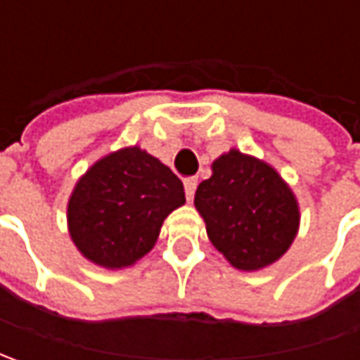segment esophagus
I'll return each mask as SVG.
<instances>
[{
  "mask_svg": "<svg viewBox=\"0 0 360 360\" xmlns=\"http://www.w3.org/2000/svg\"><path fill=\"white\" fill-rule=\"evenodd\" d=\"M196 186H198V180H196V178H186V180H184V190H186L188 200H192V198H194Z\"/></svg>",
  "mask_w": 360,
  "mask_h": 360,
  "instance_id": "obj_1",
  "label": "esophagus"
}]
</instances>
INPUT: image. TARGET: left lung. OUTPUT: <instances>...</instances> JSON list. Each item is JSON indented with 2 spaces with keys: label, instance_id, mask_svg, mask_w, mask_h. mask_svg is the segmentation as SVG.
<instances>
[{
  "label": "left lung",
  "instance_id": "obj_1",
  "mask_svg": "<svg viewBox=\"0 0 360 360\" xmlns=\"http://www.w3.org/2000/svg\"><path fill=\"white\" fill-rule=\"evenodd\" d=\"M194 206L216 250L238 270L270 266L297 238L300 212L290 186L266 162L236 148L212 162Z\"/></svg>",
  "mask_w": 360,
  "mask_h": 360
}]
</instances>
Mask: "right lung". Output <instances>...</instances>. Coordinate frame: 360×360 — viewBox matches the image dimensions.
<instances>
[{
	"label": "right lung",
	"instance_id": "1",
	"mask_svg": "<svg viewBox=\"0 0 360 360\" xmlns=\"http://www.w3.org/2000/svg\"><path fill=\"white\" fill-rule=\"evenodd\" d=\"M186 202L180 178L138 146L100 158L77 180L68 229L77 250L104 269L148 255L166 216Z\"/></svg>",
	"mask_w": 360,
	"mask_h": 360
}]
</instances>
